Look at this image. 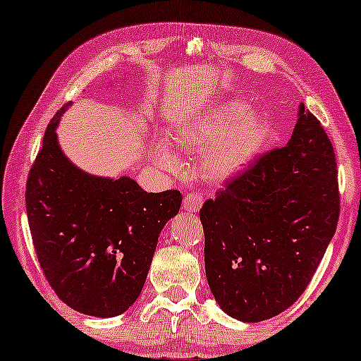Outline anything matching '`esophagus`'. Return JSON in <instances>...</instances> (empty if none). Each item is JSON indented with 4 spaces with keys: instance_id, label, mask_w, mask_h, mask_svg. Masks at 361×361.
Segmentation results:
<instances>
[{
    "instance_id": "1",
    "label": "esophagus",
    "mask_w": 361,
    "mask_h": 361,
    "mask_svg": "<svg viewBox=\"0 0 361 361\" xmlns=\"http://www.w3.org/2000/svg\"><path fill=\"white\" fill-rule=\"evenodd\" d=\"M202 204H204V195L199 194V192H190L182 200V207L187 212H199L202 209Z\"/></svg>"
}]
</instances>
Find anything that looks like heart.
<instances>
[{"label":"heart","instance_id":"obj_1","mask_svg":"<svg viewBox=\"0 0 361 361\" xmlns=\"http://www.w3.org/2000/svg\"><path fill=\"white\" fill-rule=\"evenodd\" d=\"M263 135V118L248 110L246 103L233 100L182 128L171 142L185 154L205 151L200 159L202 176L212 182H224L248 164ZM156 162L167 172L180 169L179 159L166 147L157 149Z\"/></svg>","mask_w":361,"mask_h":361}]
</instances>
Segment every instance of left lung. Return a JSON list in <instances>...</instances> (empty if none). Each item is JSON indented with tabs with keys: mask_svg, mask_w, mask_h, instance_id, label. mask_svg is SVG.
<instances>
[{
	"mask_svg": "<svg viewBox=\"0 0 361 361\" xmlns=\"http://www.w3.org/2000/svg\"><path fill=\"white\" fill-rule=\"evenodd\" d=\"M334 146L310 111L284 147L264 152L205 200V273L230 317L259 322L304 293L337 230Z\"/></svg>",
	"mask_w": 361,
	"mask_h": 361,
	"instance_id": "1",
	"label": "left lung"
}]
</instances>
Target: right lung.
I'll return each instance as SVG.
<instances>
[{
	"instance_id": "obj_1",
	"label": "right lung",
	"mask_w": 361,
	"mask_h": 361,
	"mask_svg": "<svg viewBox=\"0 0 361 361\" xmlns=\"http://www.w3.org/2000/svg\"><path fill=\"white\" fill-rule=\"evenodd\" d=\"M47 125L29 171L26 212L34 251L57 298L77 312L115 317L145 286L157 236L180 209L179 190L147 194L130 177L111 180L72 166Z\"/></svg>"
}]
</instances>
